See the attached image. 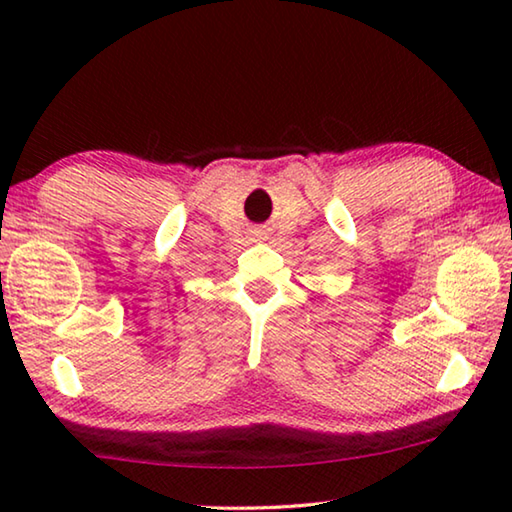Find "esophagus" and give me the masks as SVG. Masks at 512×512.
I'll list each match as a JSON object with an SVG mask.
<instances>
[{
  "label": "esophagus",
  "mask_w": 512,
  "mask_h": 512,
  "mask_svg": "<svg viewBox=\"0 0 512 512\" xmlns=\"http://www.w3.org/2000/svg\"><path fill=\"white\" fill-rule=\"evenodd\" d=\"M257 235H264V232H259V230H257Z\"/></svg>",
  "instance_id": "1"
}]
</instances>
